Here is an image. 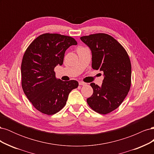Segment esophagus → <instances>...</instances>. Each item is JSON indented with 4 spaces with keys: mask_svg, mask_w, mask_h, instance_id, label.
I'll list each match as a JSON object with an SVG mask.
<instances>
[{
    "mask_svg": "<svg viewBox=\"0 0 154 154\" xmlns=\"http://www.w3.org/2000/svg\"><path fill=\"white\" fill-rule=\"evenodd\" d=\"M87 84L86 83L83 82H79V85H85Z\"/></svg>",
    "mask_w": 154,
    "mask_h": 154,
    "instance_id": "1",
    "label": "esophagus"
}]
</instances>
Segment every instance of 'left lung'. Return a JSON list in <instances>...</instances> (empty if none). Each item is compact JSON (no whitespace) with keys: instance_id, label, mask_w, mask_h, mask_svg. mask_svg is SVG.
<instances>
[{"instance_id":"1","label":"left lung","mask_w":154,"mask_h":154,"mask_svg":"<svg viewBox=\"0 0 154 154\" xmlns=\"http://www.w3.org/2000/svg\"><path fill=\"white\" fill-rule=\"evenodd\" d=\"M92 53V67L103 72L101 87L91 83L92 95L87 102L101 114L114 110L122 103L131 85V63L127 51L112 36L96 33L80 38Z\"/></svg>"}]
</instances>
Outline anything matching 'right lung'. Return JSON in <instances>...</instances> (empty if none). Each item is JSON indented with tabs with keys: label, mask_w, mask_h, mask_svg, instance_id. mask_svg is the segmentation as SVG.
Listing matches in <instances>:
<instances>
[{
	"label": "right lung",
	"mask_w": 154,
	"mask_h": 154,
	"mask_svg": "<svg viewBox=\"0 0 154 154\" xmlns=\"http://www.w3.org/2000/svg\"><path fill=\"white\" fill-rule=\"evenodd\" d=\"M77 42L71 36L45 33L27 48L21 64L22 87L35 108L53 115L66 105L68 96L78 86L76 80L62 81L55 76L54 69L62 66L66 51Z\"/></svg>",
	"instance_id": "right-lung-1"
}]
</instances>
